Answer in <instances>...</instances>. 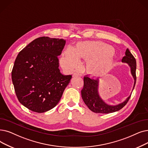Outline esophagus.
<instances>
[{
    "label": "esophagus",
    "mask_w": 148,
    "mask_h": 148,
    "mask_svg": "<svg viewBox=\"0 0 148 148\" xmlns=\"http://www.w3.org/2000/svg\"><path fill=\"white\" fill-rule=\"evenodd\" d=\"M82 73H80V72H75L73 74V76L75 77V76H82Z\"/></svg>",
    "instance_id": "esophagus-1"
}]
</instances>
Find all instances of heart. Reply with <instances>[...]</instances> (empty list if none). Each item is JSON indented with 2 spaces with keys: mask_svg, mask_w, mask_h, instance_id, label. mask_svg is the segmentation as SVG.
Returning <instances> with one entry per match:
<instances>
[{
  "mask_svg": "<svg viewBox=\"0 0 148 148\" xmlns=\"http://www.w3.org/2000/svg\"><path fill=\"white\" fill-rule=\"evenodd\" d=\"M113 54V49L102 42H83L75 49L68 47L61 59V64L65 68L72 69L79 65L80 58L89 60V71L94 75H103L109 71L112 65Z\"/></svg>",
  "mask_w": 148,
  "mask_h": 148,
  "instance_id": "1",
  "label": "heart"
}]
</instances>
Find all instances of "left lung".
<instances>
[{"label": "left lung", "instance_id": "left-lung-1", "mask_svg": "<svg viewBox=\"0 0 148 148\" xmlns=\"http://www.w3.org/2000/svg\"><path fill=\"white\" fill-rule=\"evenodd\" d=\"M121 62L127 63L131 68V73L134 79V88L136 82V60L130 50L127 49L125 56L123 57ZM84 85L81 91L82 97L86 105L90 110L95 113L109 114L119 111L123 108L131 97V95L123 102L117 105H108L102 100L99 93V78L90 77L88 75L84 77Z\"/></svg>", "mask_w": 148, "mask_h": 148}]
</instances>
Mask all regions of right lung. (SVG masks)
<instances>
[{
    "label": "right lung",
    "instance_id": "obj_1",
    "mask_svg": "<svg viewBox=\"0 0 148 148\" xmlns=\"http://www.w3.org/2000/svg\"><path fill=\"white\" fill-rule=\"evenodd\" d=\"M66 40L41 37L29 43L16 57L11 77L22 105L38 113L47 112L60 101L72 78L59 69L58 56Z\"/></svg>",
    "mask_w": 148,
    "mask_h": 148
}]
</instances>
